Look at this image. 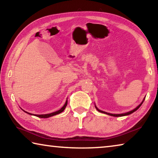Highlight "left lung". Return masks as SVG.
<instances>
[{"label": "left lung", "instance_id": "8db88e82", "mask_svg": "<svg viewBox=\"0 0 158 158\" xmlns=\"http://www.w3.org/2000/svg\"><path fill=\"white\" fill-rule=\"evenodd\" d=\"M144 100H145V98H143V101H142V102H141L139 105L137 106V107H136L135 109H134L133 110L130 111H128V112H127V113H125V114H109V113H106V112H105V111H101V110H100V109H98V107H97V106H95L96 109H97V110H98L99 112H101V113L106 114H107V115H109V116H115V117H118V116H127V115H130V114H132L133 112H135V111H137V109L140 107L141 105H142V103L143 102Z\"/></svg>", "mask_w": 158, "mask_h": 158}]
</instances>
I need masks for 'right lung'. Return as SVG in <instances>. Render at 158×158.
Instances as JSON below:
<instances>
[{"label":"right lung","instance_id":"add662e5","mask_svg":"<svg viewBox=\"0 0 158 158\" xmlns=\"http://www.w3.org/2000/svg\"><path fill=\"white\" fill-rule=\"evenodd\" d=\"M67 105H68V100H66L65 105H63V107L61 108L60 109H59V110L57 111L53 112V113H51V114H40V115L35 114V115H34V114H30V113H28V112H26V111H25L26 113H27V114H30V115H33V116H37V117H39V118H49V117H51V116H55V115H57V114H58L61 113V112H63V111H64V109H65V107H66Z\"/></svg>","mask_w":158,"mask_h":158}]
</instances>
